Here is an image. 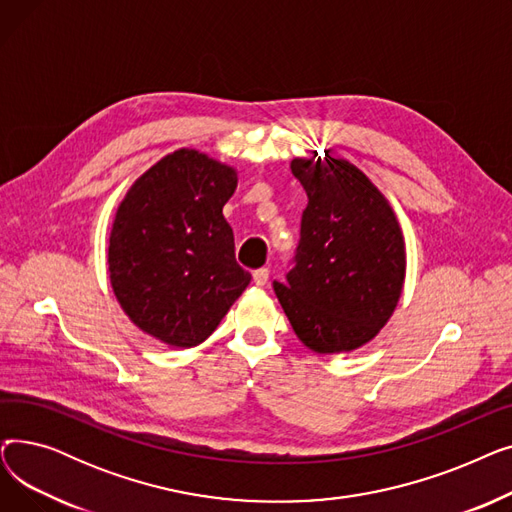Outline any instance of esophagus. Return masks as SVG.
I'll return each instance as SVG.
<instances>
[{"label":"esophagus","instance_id":"obj_1","mask_svg":"<svg viewBox=\"0 0 512 512\" xmlns=\"http://www.w3.org/2000/svg\"><path fill=\"white\" fill-rule=\"evenodd\" d=\"M267 280H270V270H267V267H259V270L253 272V282L257 286H265Z\"/></svg>","mask_w":512,"mask_h":512}]
</instances>
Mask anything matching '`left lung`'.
I'll return each mask as SVG.
<instances>
[{
  "label": "left lung",
  "mask_w": 512,
  "mask_h": 512,
  "mask_svg": "<svg viewBox=\"0 0 512 512\" xmlns=\"http://www.w3.org/2000/svg\"><path fill=\"white\" fill-rule=\"evenodd\" d=\"M309 203L286 282H274L294 334L315 353H346L390 319L405 282V240L371 180L346 159H292Z\"/></svg>",
  "instance_id": "left-lung-1"
}]
</instances>
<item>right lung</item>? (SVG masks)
<instances>
[{"label": "right lung", "mask_w": 512, "mask_h": 512, "mask_svg": "<svg viewBox=\"0 0 512 512\" xmlns=\"http://www.w3.org/2000/svg\"><path fill=\"white\" fill-rule=\"evenodd\" d=\"M236 172L195 149L159 159L118 207L107 263L118 303L170 346L201 344L251 282L224 205Z\"/></svg>", "instance_id": "1"}]
</instances>
